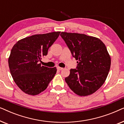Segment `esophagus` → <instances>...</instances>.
<instances>
[{
  "instance_id": "34e87169",
  "label": "esophagus",
  "mask_w": 124,
  "mask_h": 124,
  "mask_svg": "<svg viewBox=\"0 0 124 124\" xmlns=\"http://www.w3.org/2000/svg\"><path fill=\"white\" fill-rule=\"evenodd\" d=\"M57 69H58V70H62V69H63V68H61V67H57Z\"/></svg>"
}]
</instances>
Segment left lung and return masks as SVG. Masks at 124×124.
Instances as JSON below:
<instances>
[{"label":"left lung","mask_w":124,"mask_h":124,"mask_svg":"<svg viewBox=\"0 0 124 124\" xmlns=\"http://www.w3.org/2000/svg\"><path fill=\"white\" fill-rule=\"evenodd\" d=\"M60 35L78 63L65 82L78 95L93 94L104 83L111 67L106 46L99 38L84 34L62 32Z\"/></svg>","instance_id":"1"}]
</instances>
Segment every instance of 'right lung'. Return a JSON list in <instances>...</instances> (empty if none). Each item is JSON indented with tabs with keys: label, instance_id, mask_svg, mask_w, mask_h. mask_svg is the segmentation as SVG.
Segmentation results:
<instances>
[{
	"label": "right lung",
	"instance_id": "add662e5",
	"mask_svg": "<svg viewBox=\"0 0 124 124\" xmlns=\"http://www.w3.org/2000/svg\"><path fill=\"white\" fill-rule=\"evenodd\" d=\"M60 31L35 34L19 40L8 58L10 72L23 92L36 95L46 89L56 73V68L41 66L40 62L60 35Z\"/></svg>",
	"mask_w": 124,
	"mask_h": 124
}]
</instances>
